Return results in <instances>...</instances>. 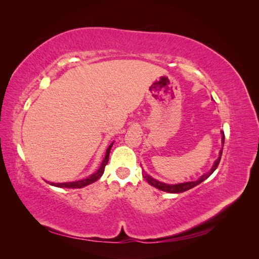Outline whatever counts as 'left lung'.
Instances as JSON below:
<instances>
[{
	"mask_svg": "<svg viewBox=\"0 0 259 259\" xmlns=\"http://www.w3.org/2000/svg\"><path fill=\"white\" fill-rule=\"evenodd\" d=\"M222 135H223V138H222V143H223V146H224V143H225V134L224 132H222ZM222 154H223V149L221 151H219V156L218 159L214 162V165L213 167L210 168L209 171H207V173L203 174L198 180H195V182H187V183H182V184H176V185H168V184H165V183H161L159 182V180H156L154 178H152L151 176H149L147 174L144 175V178L147 180L149 185H151L153 187H155L156 189L159 190H162V191H165V192H168V193H180V192H185L187 190L191 189V188L198 186L199 184H201L202 182H204V180L206 178H208L211 174H213V171L217 168L219 162H221V159H222Z\"/></svg>",
	"mask_w": 259,
	"mask_h": 259,
	"instance_id": "obj_1",
	"label": "left lung"
}]
</instances>
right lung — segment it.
<instances>
[{"instance_id": "obj_1", "label": "right lung", "mask_w": 259, "mask_h": 259, "mask_svg": "<svg viewBox=\"0 0 259 259\" xmlns=\"http://www.w3.org/2000/svg\"><path fill=\"white\" fill-rule=\"evenodd\" d=\"M113 143L108 147L107 151H106V155H105V159L104 161L101 162L100 164V167L95 171V173L92 174L91 176H89L88 178H84L81 180H76V182H70V183H58V184H55V183H50L48 182L50 185L55 186V187H59V188H83L88 185H91L93 183H95L96 180H98L101 176H103L104 171H105V167L108 164L109 161V154H110V150H111V147H112Z\"/></svg>"}]
</instances>
